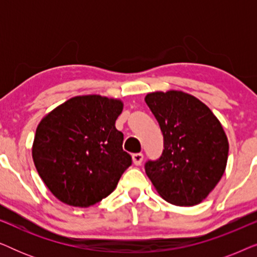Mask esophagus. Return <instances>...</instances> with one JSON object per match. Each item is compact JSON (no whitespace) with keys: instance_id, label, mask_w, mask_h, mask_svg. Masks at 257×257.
I'll list each match as a JSON object with an SVG mask.
<instances>
[{"instance_id":"esophagus-1","label":"esophagus","mask_w":257,"mask_h":257,"mask_svg":"<svg viewBox=\"0 0 257 257\" xmlns=\"http://www.w3.org/2000/svg\"><path fill=\"white\" fill-rule=\"evenodd\" d=\"M132 160H133V164H135L136 166H139V165L142 164L143 160H144L143 153H135V154H132Z\"/></svg>"}]
</instances>
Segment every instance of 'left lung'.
<instances>
[{
    "label": "left lung",
    "instance_id": "left-lung-1",
    "mask_svg": "<svg viewBox=\"0 0 257 257\" xmlns=\"http://www.w3.org/2000/svg\"><path fill=\"white\" fill-rule=\"evenodd\" d=\"M159 122L164 152L145 171L156 191L175 206H195L215 188L226 171L229 144L219 119L192 94L170 90L147 93Z\"/></svg>",
    "mask_w": 257,
    "mask_h": 257
}]
</instances>
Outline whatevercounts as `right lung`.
<instances>
[{"label":"right lung","mask_w":257,"mask_h":257,"mask_svg":"<svg viewBox=\"0 0 257 257\" xmlns=\"http://www.w3.org/2000/svg\"><path fill=\"white\" fill-rule=\"evenodd\" d=\"M124 104L99 94L70 98L45 114L33 144L35 167L59 201L90 207L110 195L132 164L115 120Z\"/></svg>","instance_id":"add662e5"}]
</instances>
